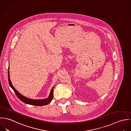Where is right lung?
<instances>
[{
  "label": "right lung",
  "instance_id": "obj_1",
  "mask_svg": "<svg viewBox=\"0 0 131 131\" xmlns=\"http://www.w3.org/2000/svg\"><path fill=\"white\" fill-rule=\"evenodd\" d=\"M9 66H8V82H9V84L10 86L11 87V88L14 90V92L15 93V94H16V95L17 96L18 98L21 100L22 102H23L24 103L27 104L32 105H34V106H44V105H46L49 104L52 100V98H53V89L54 88V86H53L52 89V90H51L49 96L48 97V98L46 99H38V100H35V99H30L28 98H27L26 97L23 96L22 94H21L13 86V85L12 84V83L11 82V80L10 79V76H9Z\"/></svg>",
  "mask_w": 131,
  "mask_h": 131
}]
</instances>
